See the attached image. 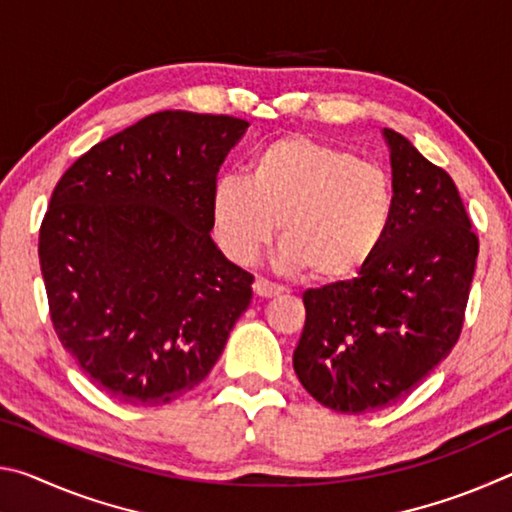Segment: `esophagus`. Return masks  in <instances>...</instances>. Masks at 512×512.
<instances>
[{"label": "esophagus", "mask_w": 512, "mask_h": 512, "mask_svg": "<svg viewBox=\"0 0 512 512\" xmlns=\"http://www.w3.org/2000/svg\"><path fill=\"white\" fill-rule=\"evenodd\" d=\"M253 291L257 293L259 298H275V296H280L284 287H280V284L268 282V280H264V277H257L255 284H253Z\"/></svg>", "instance_id": "obj_1"}]
</instances>
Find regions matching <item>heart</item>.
Listing matches in <instances>:
<instances>
[{
	"label": "heart",
	"instance_id": "obj_1",
	"mask_svg": "<svg viewBox=\"0 0 512 512\" xmlns=\"http://www.w3.org/2000/svg\"><path fill=\"white\" fill-rule=\"evenodd\" d=\"M393 216V187L377 164L305 135L280 137L212 192V228L232 262L250 264L268 239L282 262L323 282L357 275L377 253Z\"/></svg>",
	"mask_w": 512,
	"mask_h": 512
}]
</instances>
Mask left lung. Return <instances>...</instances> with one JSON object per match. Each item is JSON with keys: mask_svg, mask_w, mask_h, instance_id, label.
Returning a JSON list of instances; mask_svg holds the SVG:
<instances>
[{"mask_svg": "<svg viewBox=\"0 0 512 512\" xmlns=\"http://www.w3.org/2000/svg\"><path fill=\"white\" fill-rule=\"evenodd\" d=\"M393 167L386 237L345 282L307 289L293 370L339 413H366L409 395L463 329L479 237L445 169L384 128Z\"/></svg>", "mask_w": 512, "mask_h": 512, "instance_id": "obj_1", "label": "left lung"}]
</instances>
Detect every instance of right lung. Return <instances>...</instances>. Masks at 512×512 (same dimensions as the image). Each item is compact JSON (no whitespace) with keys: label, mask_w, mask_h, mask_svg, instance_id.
Instances as JSON below:
<instances>
[{"label":"right lung","mask_w":512,"mask_h":512,"mask_svg":"<svg viewBox=\"0 0 512 512\" xmlns=\"http://www.w3.org/2000/svg\"><path fill=\"white\" fill-rule=\"evenodd\" d=\"M248 121L155 112L83 153L38 255L63 348L112 400L169 404L210 375L255 277L210 237L212 192Z\"/></svg>","instance_id":"1"}]
</instances>
